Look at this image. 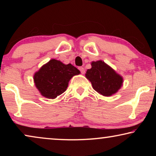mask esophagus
<instances>
[{"label": "esophagus", "instance_id": "obj_1", "mask_svg": "<svg viewBox=\"0 0 156 156\" xmlns=\"http://www.w3.org/2000/svg\"><path fill=\"white\" fill-rule=\"evenodd\" d=\"M79 69L80 70L81 73H82V74H84L85 73V69H84V67H79Z\"/></svg>", "mask_w": 156, "mask_h": 156}]
</instances>
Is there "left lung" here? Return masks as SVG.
<instances>
[{
	"label": "left lung",
	"mask_w": 156,
	"mask_h": 156,
	"mask_svg": "<svg viewBox=\"0 0 156 156\" xmlns=\"http://www.w3.org/2000/svg\"><path fill=\"white\" fill-rule=\"evenodd\" d=\"M91 65L85 76L96 91L104 97H111L121 89L123 79L112 67L102 60L91 62Z\"/></svg>",
	"instance_id": "8db88e82"
}]
</instances>
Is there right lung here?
<instances>
[{"mask_svg": "<svg viewBox=\"0 0 156 156\" xmlns=\"http://www.w3.org/2000/svg\"><path fill=\"white\" fill-rule=\"evenodd\" d=\"M80 71L71 64L65 65L52 59L34 74V82L40 94L48 99H55L65 92L69 80Z\"/></svg>", "mask_w": 156, "mask_h": 156, "instance_id": "obj_1", "label": "right lung"}]
</instances>
